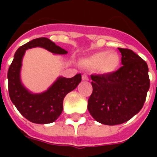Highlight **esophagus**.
Returning a JSON list of instances; mask_svg holds the SVG:
<instances>
[{
    "mask_svg": "<svg viewBox=\"0 0 157 157\" xmlns=\"http://www.w3.org/2000/svg\"><path fill=\"white\" fill-rule=\"evenodd\" d=\"M82 81H89V77L87 76V75H86V74H84V75H82Z\"/></svg>",
    "mask_w": 157,
    "mask_h": 157,
    "instance_id": "obj_1",
    "label": "esophagus"
}]
</instances>
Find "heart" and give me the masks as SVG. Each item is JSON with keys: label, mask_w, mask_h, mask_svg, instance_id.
Masks as SVG:
<instances>
[{"label": "heart", "mask_w": 157, "mask_h": 157, "mask_svg": "<svg viewBox=\"0 0 157 157\" xmlns=\"http://www.w3.org/2000/svg\"><path fill=\"white\" fill-rule=\"evenodd\" d=\"M81 63L87 68H95L101 75H111L119 69L121 57L116 51L101 50L83 59Z\"/></svg>", "instance_id": "obj_1"}]
</instances>
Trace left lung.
<instances>
[{
  "instance_id": "obj_1",
  "label": "left lung",
  "mask_w": 157,
  "mask_h": 157,
  "mask_svg": "<svg viewBox=\"0 0 157 157\" xmlns=\"http://www.w3.org/2000/svg\"><path fill=\"white\" fill-rule=\"evenodd\" d=\"M123 66L111 75L91 76L88 110L96 121L116 125L140 112L150 87L148 67L134 51L119 48Z\"/></svg>"
}]
</instances>
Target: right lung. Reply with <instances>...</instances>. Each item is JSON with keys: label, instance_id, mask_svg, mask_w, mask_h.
I'll list each match as a JSON object with an SVG mask.
<instances>
[{"label": "right lung", "instance_id": "1", "mask_svg": "<svg viewBox=\"0 0 157 157\" xmlns=\"http://www.w3.org/2000/svg\"><path fill=\"white\" fill-rule=\"evenodd\" d=\"M40 47L54 54H66L67 51L55 45L52 40L40 37L22 45L14 54L8 70V90L10 98L18 111L26 119L36 124H49L61 115L65 96L77 87L81 81V74L71 78L59 76L54 83L41 93H33L21 80V68L26 50Z\"/></svg>", "mask_w": 157, "mask_h": 157}]
</instances>
